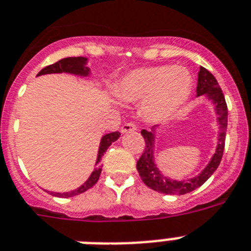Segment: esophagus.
<instances>
[{
  "label": "esophagus",
  "instance_id": "34e87169",
  "mask_svg": "<svg viewBox=\"0 0 251 251\" xmlns=\"http://www.w3.org/2000/svg\"><path fill=\"white\" fill-rule=\"evenodd\" d=\"M137 129V126L133 123H126L122 126L121 132L122 133H129V132H134V130Z\"/></svg>",
  "mask_w": 251,
  "mask_h": 251
}]
</instances>
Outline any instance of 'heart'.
<instances>
[{
    "mask_svg": "<svg viewBox=\"0 0 251 251\" xmlns=\"http://www.w3.org/2000/svg\"><path fill=\"white\" fill-rule=\"evenodd\" d=\"M192 82L191 73L181 66L141 68L122 78L115 95L123 102H142L145 118L160 123L171 119L185 105Z\"/></svg>",
    "mask_w": 251,
    "mask_h": 251,
    "instance_id": "1",
    "label": "heart"
}]
</instances>
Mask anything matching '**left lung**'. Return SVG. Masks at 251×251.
<instances>
[{"label": "left lung", "instance_id": "1", "mask_svg": "<svg viewBox=\"0 0 251 251\" xmlns=\"http://www.w3.org/2000/svg\"><path fill=\"white\" fill-rule=\"evenodd\" d=\"M200 96H204L205 99L212 101L214 105V111L217 114L218 145H217L215 154L198 176L188 178V179H182V181L173 179L163 175L155 163V138H156L158 126H154L150 130L142 129L141 134L145 138V151L137 161V171L141 179L151 190L165 194V195H185L187 192L194 191L195 188L204 185L217 171L219 163L222 160L228 110H227V103H226L225 96L218 82L214 75L202 66H200V72L198 74V87H196V97Z\"/></svg>", "mask_w": 251, "mask_h": 251}]
</instances>
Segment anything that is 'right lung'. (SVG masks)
<instances>
[{
    "instance_id": "right-lung-1",
    "label": "right lung",
    "mask_w": 251,
    "mask_h": 251,
    "mask_svg": "<svg viewBox=\"0 0 251 251\" xmlns=\"http://www.w3.org/2000/svg\"><path fill=\"white\" fill-rule=\"evenodd\" d=\"M88 64V59L87 57H82V56H78V57H65V59L59 60L57 63L52 64V65H49L46 68H43L41 72H39L37 75H45V74H61V73H68L73 74V75L78 76H91V69L87 66ZM121 137V133L119 132H113V133L103 134L101 137L100 146H99V152H97L96 163H95V169L92 171L91 176L87 178V181L84 182L83 185H80L79 187L75 188V190H72V191L68 192H53V191H46L49 194H51L52 196L56 198H72V196H76L82 194V192L87 191L88 188L92 187L93 185H96V182L99 181L101 175V165L100 161L102 159L103 154L106 152V150L109 149L113 142Z\"/></svg>"
}]
</instances>
